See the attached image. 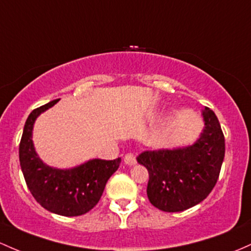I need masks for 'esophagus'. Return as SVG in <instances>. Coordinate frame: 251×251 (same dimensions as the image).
<instances>
[{"mask_svg":"<svg viewBox=\"0 0 251 251\" xmlns=\"http://www.w3.org/2000/svg\"><path fill=\"white\" fill-rule=\"evenodd\" d=\"M124 161H125V163L127 164V166H134V164L137 163L136 156H134L133 153H126Z\"/></svg>","mask_w":251,"mask_h":251,"instance_id":"esophagus-1","label":"esophagus"}]
</instances>
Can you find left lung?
<instances>
[{
    "mask_svg": "<svg viewBox=\"0 0 251 251\" xmlns=\"http://www.w3.org/2000/svg\"><path fill=\"white\" fill-rule=\"evenodd\" d=\"M199 138L187 147L148 150L137 157L149 172L148 198L158 210L181 212L198 205L216 186L225 155L217 115L205 107Z\"/></svg>",
    "mask_w": 251,
    "mask_h": 251,
    "instance_id": "left-lung-1",
    "label": "left lung"
}]
</instances>
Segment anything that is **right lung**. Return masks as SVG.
<instances>
[{
	"label": "right lung",
	"mask_w": 251,
	"mask_h": 251,
	"mask_svg": "<svg viewBox=\"0 0 251 251\" xmlns=\"http://www.w3.org/2000/svg\"><path fill=\"white\" fill-rule=\"evenodd\" d=\"M59 101L34 109L25 123L19 148L20 166L27 187L44 208L65 217L87 213L99 202L107 181L119 168L121 158L113 161L93 158L69 169L50 167L38 156L33 144L37 118Z\"/></svg>",
	"instance_id": "right-lung-1"
}]
</instances>
